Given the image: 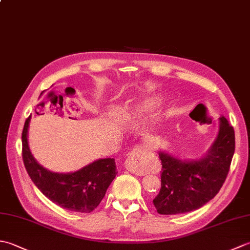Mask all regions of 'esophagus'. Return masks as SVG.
Returning a JSON list of instances; mask_svg holds the SVG:
<instances>
[{
    "label": "esophagus",
    "instance_id": "1",
    "mask_svg": "<svg viewBox=\"0 0 250 250\" xmlns=\"http://www.w3.org/2000/svg\"><path fill=\"white\" fill-rule=\"evenodd\" d=\"M158 160L146 148L139 146L132 150L125 162V167L136 175H146L156 171Z\"/></svg>",
    "mask_w": 250,
    "mask_h": 250
}]
</instances>
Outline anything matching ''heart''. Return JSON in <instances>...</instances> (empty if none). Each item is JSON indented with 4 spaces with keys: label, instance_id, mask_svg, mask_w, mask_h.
Here are the masks:
<instances>
[{
    "label": "heart",
    "instance_id": "1",
    "mask_svg": "<svg viewBox=\"0 0 250 250\" xmlns=\"http://www.w3.org/2000/svg\"><path fill=\"white\" fill-rule=\"evenodd\" d=\"M159 100L157 97L153 95H144L135 101H130V102L122 105L118 109V115L120 116H140L145 111L149 110L150 108L155 107L158 104ZM157 115L150 116V122L157 121Z\"/></svg>",
    "mask_w": 250,
    "mask_h": 250
}]
</instances>
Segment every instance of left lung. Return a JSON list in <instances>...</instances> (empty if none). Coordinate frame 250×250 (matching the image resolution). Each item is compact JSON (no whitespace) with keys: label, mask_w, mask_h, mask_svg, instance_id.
Listing matches in <instances>:
<instances>
[{"label":"left lung","mask_w":250,"mask_h":250,"mask_svg":"<svg viewBox=\"0 0 250 250\" xmlns=\"http://www.w3.org/2000/svg\"><path fill=\"white\" fill-rule=\"evenodd\" d=\"M234 150V130L221 116L218 135L201 159L180 160L166 151H159L162 164L161 189L152 201L158 213H188L209 202L225 183Z\"/></svg>","instance_id":"obj_1"}]
</instances>
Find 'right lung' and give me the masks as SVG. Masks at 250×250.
<instances>
[{
  "label": "right lung",
  "instance_id": "1",
  "mask_svg": "<svg viewBox=\"0 0 250 250\" xmlns=\"http://www.w3.org/2000/svg\"><path fill=\"white\" fill-rule=\"evenodd\" d=\"M30 120L31 116L25 120L22 131V159L32 182L62 208L78 213H90L97 208L118 173L115 159H99L72 173L51 172L31 153L28 142Z\"/></svg>",
  "mask_w": 250,
  "mask_h": 250
}]
</instances>
